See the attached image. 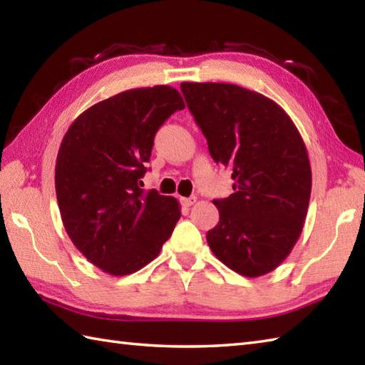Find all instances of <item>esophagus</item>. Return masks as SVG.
<instances>
[{
  "instance_id": "1",
  "label": "esophagus",
  "mask_w": 365,
  "mask_h": 365,
  "mask_svg": "<svg viewBox=\"0 0 365 365\" xmlns=\"http://www.w3.org/2000/svg\"><path fill=\"white\" fill-rule=\"evenodd\" d=\"M196 202V197H182V205L183 207H191Z\"/></svg>"
}]
</instances>
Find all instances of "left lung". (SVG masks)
Wrapping results in <instances>:
<instances>
[{
  "mask_svg": "<svg viewBox=\"0 0 365 365\" xmlns=\"http://www.w3.org/2000/svg\"><path fill=\"white\" fill-rule=\"evenodd\" d=\"M215 163L232 170L234 192L213 200L218 226L207 232L216 259L259 277L297 245L312 188L306 144L273 100L229 83L180 84Z\"/></svg>",
  "mask_w": 365,
  "mask_h": 365,
  "instance_id": "obj_1",
  "label": "left lung"
}]
</instances>
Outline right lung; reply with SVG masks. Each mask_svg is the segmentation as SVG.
<instances>
[{"label":"right lung","instance_id":"add662e5","mask_svg":"<svg viewBox=\"0 0 365 365\" xmlns=\"http://www.w3.org/2000/svg\"><path fill=\"white\" fill-rule=\"evenodd\" d=\"M183 108L165 84L123 91L88 108L63 138L54 169L61 220L76 250L108 274L150 263L180 220L178 200L143 190L141 178L155 133Z\"/></svg>","mask_w":365,"mask_h":365}]
</instances>
